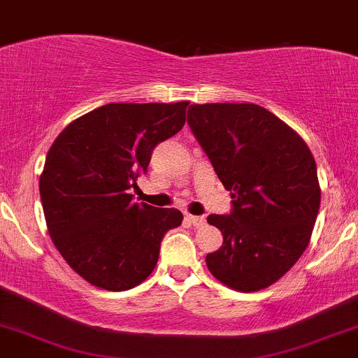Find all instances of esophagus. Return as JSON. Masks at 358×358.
Listing matches in <instances>:
<instances>
[{"label":"esophagus","mask_w":358,"mask_h":358,"mask_svg":"<svg viewBox=\"0 0 358 358\" xmlns=\"http://www.w3.org/2000/svg\"><path fill=\"white\" fill-rule=\"evenodd\" d=\"M187 220L194 224L195 228H201L206 224V217L204 216H192V214H187Z\"/></svg>","instance_id":"1"}]
</instances>
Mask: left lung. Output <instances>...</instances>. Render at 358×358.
<instances>
[{
	"instance_id": "1",
	"label": "left lung",
	"mask_w": 358,
	"mask_h": 358,
	"mask_svg": "<svg viewBox=\"0 0 358 358\" xmlns=\"http://www.w3.org/2000/svg\"><path fill=\"white\" fill-rule=\"evenodd\" d=\"M190 130L229 190V214H210L223 245L206 255L214 278L259 292L293 268L321 206L314 156L295 130L257 104H192Z\"/></svg>"
}]
</instances>
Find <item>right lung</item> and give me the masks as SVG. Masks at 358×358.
I'll return each instance as SVG.
<instances>
[{
	"instance_id": "obj_1",
	"label": "right lung",
	"mask_w": 358,
	"mask_h": 358,
	"mask_svg": "<svg viewBox=\"0 0 358 358\" xmlns=\"http://www.w3.org/2000/svg\"><path fill=\"white\" fill-rule=\"evenodd\" d=\"M189 103H111L73 120L52 142L39 180L52 243L85 281L110 292L141 285L178 209L134 202L159 142L185 125Z\"/></svg>"
}]
</instances>
